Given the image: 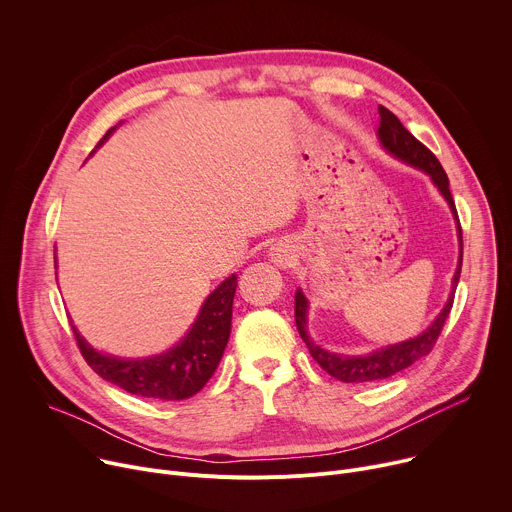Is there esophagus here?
Listing matches in <instances>:
<instances>
[{"label": "esophagus", "instance_id": "obj_1", "mask_svg": "<svg viewBox=\"0 0 512 512\" xmlns=\"http://www.w3.org/2000/svg\"><path fill=\"white\" fill-rule=\"evenodd\" d=\"M270 258H272V262H276L278 266H291V262L295 260V252H293V248L289 246V244H274L272 248H270Z\"/></svg>", "mask_w": 512, "mask_h": 512}]
</instances>
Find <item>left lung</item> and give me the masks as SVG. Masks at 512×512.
Segmentation results:
<instances>
[{
  "instance_id": "1",
  "label": "left lung",
  "mask_w": 512,
  "mask_h": 512,
  "mask_svg": "<svg viewBox=\"0 0 512 512\" xmlns=\"http://www.w3.org/2000/svg\"><path fill=\"white\" fill-rule=\"evenodd\" d=\"M378 113H380L378 138H380L382 146L388 152H392L396 158H401V160L425 170V173L431 177V181L437 185V189L441 191V195L445 197V201L449 203L453 215H456V219H458L456 203H453V197L449 193V179L445 175L443 166L439 164L437 156L425 144H421L390 109L378 105ZM458 234H460V246H462L460 221H458ZM462 260L464 258L460 252L458 270H456V276H453V291H456V287H458L460 272H462ZM453 291H451L449 301L445 303L443 311L437 315V319L431 323V327L427 331H423L415 339H409V342L388 346V348H384L380 352H372L368 356H339V354H331V352H325L323 348L315 346L305 329L307 327V299L301 293V289L295 295V323L303 337V342L309 348V354L329 376L342 380V382H376V380L388 378L396 372L409 368L411 364L425 358L433 350V346L437 344V339L441 335V329L445 325V319L453 307Z\"/></svg>"
}]
</instances>
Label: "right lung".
<instances>
[{
  "label": "right lung",
  "mask_w": 512,
  "mask_h": 512,
  "mask_svg": "<svg viewBox=\"0 0 512 512\" xmlns=\"http://www.w3.org/2000/svg\"><path fill=\"white\" fill-rule=\"evenodd\" d=\"M113 130L116 128L107 130L99 144H103ZM236 287V274L225 278L203 303L187 337L166 354L146 360H120L105 356L95 352L73 327L77 346L93 372H97L103 380L128 390L130 394L162 401L189 399L207 384L223 356L232 329V303Z\"/></svg>",
  "instance_id": "obj_1"
}]
</instances>
